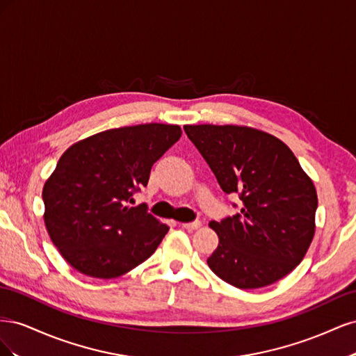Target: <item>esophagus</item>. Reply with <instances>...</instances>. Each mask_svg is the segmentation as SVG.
I'll return each instance as SVG.
<instances>
[{
	"instance_id": "obj_1",
	"label": "esophagus",
	"mask_w": 356,
	"mask_h": 356,
	"mask_svg": "<svg viewBox=\"0 0 356 356\" xmlns=\"http://www.w3.org/2000/svg\"><path fill=\"white\" fill-rule=\"evenodd\" d=\"M200 225H202V222L199 220H196V221H191V222H182L181 227L187 229V230H196V229L200 227Z\"/></svg>"
}]
</instances>
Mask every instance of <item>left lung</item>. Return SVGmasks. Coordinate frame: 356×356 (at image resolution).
Instances as JSON below:
<instances>
[{"label":"left lung","mask_w":356,"mask_h":356,"mask_svg":"<svg viewBox=\"0 0 356 356\" xmlns=\"http://www.w3.org/2000/svg\"><path fill=\"white\" fill-rule=\"evenodd\" d=\"M184 131L222 191L242 200L241 212L209 224L220 238L208 258L211 270L241 289L267 286L294 270L314 239L318 196L293 152L245 126Z\"/></svg>","instance_id":"1"}]
</instances>
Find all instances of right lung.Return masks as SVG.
<instances>
[{
  "label": "right lung",
  "mask_w": 356,
  "mask_h": 356,
  "mask_svg": "<svg viewBox=\"0 0 356 356\" xmlns=\"http://www.w3.org/2000/svg\"><path fill=\"white\" fill-rule=\"evenodd\" d=\"M179 136L175 124L127 126L86 138L62 154L42 188L44 222L75 270L113 279L157 250L169 227L147 204L127 203L147 187L152 166Z\"/></svg>",
  "instance_id": "obj_1"
}]
</instances>
